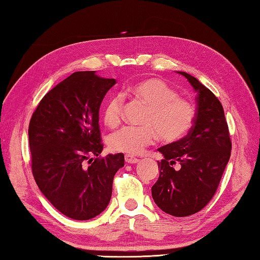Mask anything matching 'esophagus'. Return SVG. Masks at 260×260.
Returning a JSON list of instances; mask_svg holds the SVG:
<instances>
[{
	"label": "esophagus",
	"mask_w": 260,
	"mask_h": 260,
	"mask_svg": "<svg viewBox=\"0 0 260 260\" xmlns=\"http://www.w3.org/2000/svg\"><path fill=\"white\" fill-rule=\"evenodd\" d=\"M125 161H126V163H128V164H135V163L139 162L140 159L137 158V157L128 155V154H126V155H125Z\"/></svg>",
	"instance_id": "esophagus-1"
}]
</instances>
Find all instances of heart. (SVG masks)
Listing matches in <instances>:
<instances>
[{
    "label": "heart",
    "mask_w": 260,
    "mask_h": 260,
    "mask_svg": "<svg viewBox=\"0 0 260 260\" xmlns=\"http://www.w3.org/2000/svg\"><path fill=\"white\" fill-rule=\"evenodd\" d=\"M128 92L148 106L144 118L145 126H125L114 133L109 140V145L114 151L136 155L151 145L157 134L164 142L179 141L194 123V106L180 98L178 92L162 80L152 78L140 81L129 87ZM123 108V96L110 97L104 108L105 123L110 127L118 125Z\"/></svg>",
    "instance_id": "1"
}]
</instances>
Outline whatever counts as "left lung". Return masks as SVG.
Wrapping results in <instances>:
<instances>
[{"label":"left lung","instance_id":"left-lung-1","mask_svg":"<svg viewBox=\"0 0 260 260\" xmlns=\"http://www.w3.org/2000/svg\"><path fill=\"white\" fill-rule=\"evenodd\" d=\"M197 92V113L183 139L158 148L164 158L152 186L156 206L173 217L200 211L211 200L229 162L231 141L221 103L194 77L178 71ZM178 162L180 167L174 169Z\"/></svg>","mask_w":260,"mask_h":260}]
</instances>
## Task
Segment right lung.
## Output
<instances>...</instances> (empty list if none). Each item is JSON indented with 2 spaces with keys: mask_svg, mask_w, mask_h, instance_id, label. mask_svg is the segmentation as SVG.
Here are the masks:
<instances>
[{
  "mask_svg": "<svg viewBox=\"0 0 260 260\" xmlns=\"http://www.w3.org/2000/svg\"><path fill=\"white\" fill-rule=\"evenodd\" d=\"M116 84L96 71H78L42 98L29 125L32 173L58 211L75 220H89L107 208L113 180L124 167V154L103 151L99 107Z\"/></svg>",
  "mask_w": 260,
  "mask_h": 260,
  "instance_id": "add662e5",
  "label": "right lung"
}]
</instances>
